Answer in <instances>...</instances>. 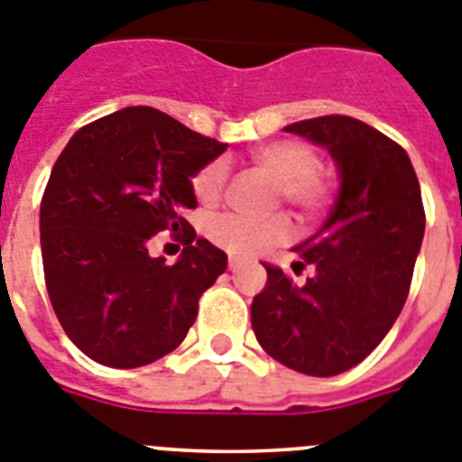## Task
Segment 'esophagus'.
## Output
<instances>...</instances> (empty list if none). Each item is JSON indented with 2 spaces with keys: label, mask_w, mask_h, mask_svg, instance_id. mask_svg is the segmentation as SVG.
I'll return each instance as SVG.
<instances>
[{
  "label": "esophagus",
  "mask_w": 462,
  "mask_h": 462,
  "mask_svg": "<svg viewBox=\"0 0 462 462\" xmlns=\"http://www.w3.org/2000/svg\"><path fill=\"white\" fill-rule=\"evenodd\" d=\"M227 267H230V273H237L239 267H242V263H239L237 258H230V261H227Z\"/></svg>",
  "instance_id": "34e87169"
}]
</instances>
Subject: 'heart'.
I'll use <instances>...</instances> for the list:
<instances>
[{
    "label": "heart",
    "instance_id": "b5f03b06",
    "mask_svg": "<svg viewBox=\"0 0 462 462\" xmlns=\"http://www.w3.org/2000/svg\"><path fill=\"white\" fill-rule=\"evenodd\" d=\"M255 171L277 185V201L284 199L291 207L305 213H315L328 204L333 183L319 171V152L303 141H274L255 147L251 152ZM227 166L220 159L204 164L192 176V195L199 207L213 208L223 197ZM293 230L289 216L277 213L265 220H249L239 216H218L208 220L207 235L220 249L235 255H254L270 244L284 242Z\"/></svg>",
    "mask_w": 462,
    "mask_h": 462
}]
</instances>
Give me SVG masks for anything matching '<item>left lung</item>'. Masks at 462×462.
<instances>
[{
	"mask_svg": "<svg viewBox=\"0 0 462 462\" xmlns=\"http://www.w3.org/2000/svg\"><path fill=\"white\" fill-rule=\"evenodd\" d=\"M284 131L327 147L340 171L338 199L319 232L296 246L305 284L265 265L251 327L267 355L305 375H338L378 347L409 296L425 235L420 185L402 145L345 115Z\"/></svg>",
	"mask_w": 462,
	"mask_h": 462,
	"instance_id": "obj_1",
	"label": "left lung"
}]
</instances>
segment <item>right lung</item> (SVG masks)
<instances>
[{
	"instance_id": "right-lung-1",
	"label": "right lung",
	"mask_w": 462,
	"mask_h": 462,
	"mask_svg": "<svg viewBox=\"0 0 462 462\" xmlns=\"http://www.w3.org/2000/svg\"><path fill=\"white\" fill-rule=\"evenodd\" d=\"M225 143L154 107H124L81 126L53 164L40 208L42 263L53 312L93 362L135 369L173 352L227 255L183 218L192 176ZM173 231V266L146 244Z\"/></svg>"
}]
</instances>
